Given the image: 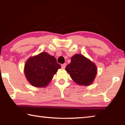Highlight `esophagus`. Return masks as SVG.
Returning <instances> with one entry per match:
<instances>
[{
  "label": "esophagus",
  "mask_w": 125,
  "mask_h": 125,
  "mask_svg": "<svg viewBox=\"0 0 125 125\" xmlns=\"http://www.w3.org/2000/svg\"><path fill=\"white\" fill-rule=\"evenodd\" d=\"M65 67H66V63H64V64H62L61 65V67H62V68L64 69Z\"/></svg>",
  "instance_id": "34e87169"
}]
</instances>
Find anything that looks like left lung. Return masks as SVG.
Here are the masks:
<instances>
[{"mask_svg":"<svg viewBox=\"0 0 125 125\" xmlns=\"http://www.w3.org/2000/svg\"><path fill=\"white\" fill-rule=\"evenodd\" d=\"M65 70L76 83L89 85L96 77L97 69L94 63L82 54H75L71 62L65 67Z\"/></svg>","mask_w":125,"mask_h":125,"instance_id":"obj_1","label":"left lung"}]
</instances>
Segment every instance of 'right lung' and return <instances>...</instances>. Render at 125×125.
<instances>
[{
    "mask_svg": "<svg viewBox=\"0 0 125 125\" xmlns=\"http://www.w3.org/2000/svg\"><path fill=\"white\" fill-rule=\"evenodd\" d=\"M61 68L53 56L42 52L26 61L24 72L31 85L36 87H45Z\"/></svg>",
    "mask_w": 125,
    "mask_h": 125,
    "instance_id": "obj_1",
    "label": "right lung"
}]
</instances>
